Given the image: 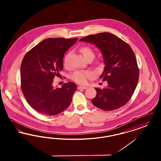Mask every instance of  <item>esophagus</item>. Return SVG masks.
<instances>
[{
    "label": "esophagus",
    "mask_w": 161,
    "mask_h": 161,
    "mask_svg": "<svg viewBox=\"0 0 161 161\" xmlns=\"http://www.w3.org/2000/svg\"><path fill=\"white\" fill-rule=\"evenodd\" d=\"M87 87L86 86H80L78 87V89H87Z\"/></svg>",
    "instance_id": "esophagus-1"
}]
</instances>
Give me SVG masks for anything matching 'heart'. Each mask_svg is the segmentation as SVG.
I'll list each match as a JSON object with an SVG mask.
<instances>
[{
  "label": "heart",
  "mask_w": 161,
  "mask_h": 161,
  "mask_svg": "<svg viewBox=\"0 0 161 161\" xmlns=\"http://www.w3.org/2000/svg\"><path fill=\"white\" fill-rule=\"evenodd\" d=\"M80 51L86 59L90 57H92L93 58L95 56V53L93 51L91 47L88 46L82 47L80 49ZM68 55L66 56L64 60V65L65 66H66L68 64ZM93 74L92 72L88 70H76L72 74L70 78L71 79L76 81L78 83L85 84L87 82V80L91 78L93 76Z\"/></svg>",
  "instance_id": "1"
}]
</instances>
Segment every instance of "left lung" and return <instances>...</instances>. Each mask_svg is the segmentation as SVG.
<instances>
[{
	"label": "left lung",
	"mask_w": 161,
	"mask_h": 161,
	"mask_svg": "<svg viewBox=\"0 0 161 161\" xmlns=\"http://www.w3.org/2000/svg\"><path fill=\"white\" fill-rule=\"evenodd\" d=\"M97 46L103 54L104 71L100 76L107 80L103 89L97 88L92 104L102 110L111 111L124 106L130 100L138 84L139 69L132 49L114 34L101 32L80 40Z\"/></svg>",
	"instance_id": "left-lung-1"
}]
</instances>
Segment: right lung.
<instances>
[{
    "label": "right lung",
    "instance_id": "obj_1",
    "mask_svg": "<svg viewBox=\"0 0 161 161\" xmlns=\"http://www.w3.org/2000/svg\"><path fill=\"white\" fill-rule=\"evenodd\" d=\"M78 38H49L34 46L25 55L21 64V88L32 108L46 115H55L70 104L77 85L68 82L54 87V77L63 66V57Z\"/></svg>",
    "mask_w": 161,
    "mask_h": 161
}]
</instances>
